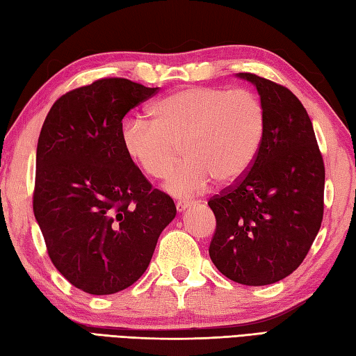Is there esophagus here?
<instances>
[{"mask_svg": "<svg viewBox=\"0 0 356 356\" xmlns=\"http://www.w3.org/2000/svg\"><path fill=\"white\" fill-rule=\"evenodd\" d=\"M193 205H196V202H193V200H180V202H177V204H176V208H177L179 213H182V211L188 210V208L193 207Z\"/></svg>", "mask_w": 356, "mask_h": 356, "instance_id": "34e87169", "label": "esophagus"}]
</instances>
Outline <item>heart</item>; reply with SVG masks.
I'll use <instances>...</instances> for the list:
<instances>
[{"mask_svg": "<svg viewBox=\"0 0 356 356\" xmlns=\"http://www.w3.org/2000/svg\"><path fill=\"white\" fill-rule=\"evenodd\" d=\"M152 120L131 117L123 124L127 154L154 179L166 180L176 197L205 193L214 179L228 184L253 165L266 134V109L250 90L214 86L179 89L152 104Z\"/></svg>", "mask_w": 356, "mask_h": 356, "instance_id": "heart-1", "label": "heart"}]
</instances>
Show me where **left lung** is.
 I'll return each mask as SVG.
<instances>
[{
  "instance_id": "1",
  "label": "left lung",
  "mask_w": 356,
  "mask_h": 356,
  "mask_svg": "<svg viewBox=\"0 0 356 356\" xmlns=\"http://www.w3.org/2000/svg\"><path fill=\"white\" fill-rule=\"evenodd\" d=\"M257 89L266 134L250 171L210 199L216 232L208 248L222 275L268 285L301 266L321 228L324 162L307 111L296 95L254 74H236Z\"/></svg>"
}]
</instances>
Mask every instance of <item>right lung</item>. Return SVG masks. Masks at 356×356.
Masks as SVG:
<instances>
[{"label":"right lung","mask_w":356,"mask_h":356,"mask_svg":"<svg viewBox=\"0 0 356 356\" xmlns=\"http://www.w3.org/2000/svg\"><path fill=\"white\" fill-rule=\"evenodd\" d=\"M159 88L103 79L54 103L37 146L33 214L51 261L89 295L128 289L176 218L122 142V120Z\"/></svg>","instance_id":"add662e5"}]
</instances>
